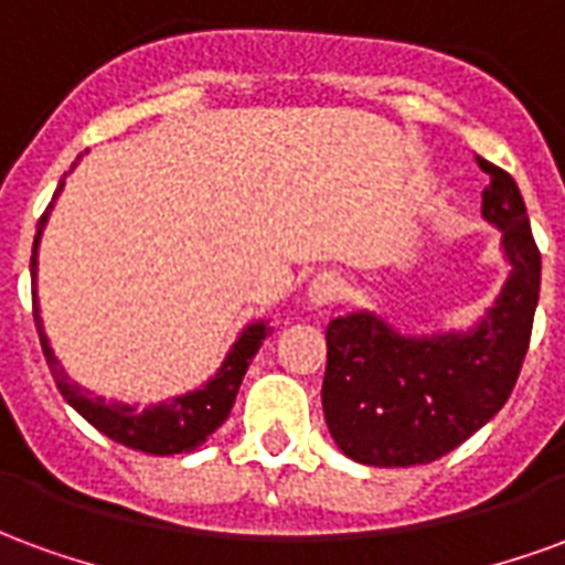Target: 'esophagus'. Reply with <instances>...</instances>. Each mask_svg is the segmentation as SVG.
Listing matches in <instances>:
<instances>
[{"instance_id": "obj_1", "label": "esophagus", "mask_w": 565, "mask_h": 565, "mask_svg": "<svg viewBox=\"0 0 565 565\" xmlns=\"http://www.w3.org/2000/svg\"><path fill=\"white\" fill-rule=\"evenodd\" d=\"M339 294V281L332 278V275H318L315 281L308 284V302L315 308L330 306L332 299Z\"/></svg>"}]
</instances>
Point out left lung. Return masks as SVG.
Returning <instances> with one entry per match:
<instances>
[{"mask_svg": "<svg viewBox=\"0 0 565 565\" xmlns=\"http://www.w3.org/2000/svg\"><path fill=\"white\" fill-rule=\"evenodd\" d=\"M481 217L499 230L509 278L466 330L399 332L356 308L327 327L323 417L344 457L363 466H420L462 445L509 403L530 348L542 254L514 178L490 162Z\"/></svg>", "mask_w": 565, "mask_h": 565, "instance_id": "1", "label": "left lung"}]
</instances>
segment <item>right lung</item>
<instances>
[{
	"label": "right lung",
	"instance_id": "1",
	"mask_svg": "<svg viewBox=\"0 0 565 565\" xmlns=\"http://www.w3.org/2000/svg\"><path fill=\"white\" fill-rule=\"evenodd\" d=\"M75 166H78V162H72V169H75ZM63 184H66V174H63V181L56 186L54 202L56 196L63 193ZM54 202H51L47 211L42 214L39 233H35V242H32V281L39 278V242H42V233L44 226H47V217H51ZM32 318H35L39 339H42L44 360H47V366H51V375H54L56 387L63 393V399H66L87 424L96 426V429L105 433L108 438H115V441H120V445H127V448L132 450L157 454V457H172V454H190V450H196L199 445L230 417L235 393L242 387V379H245L247 366H250V360L257 356L263 339L269 335V323H266V320L247 323L245 330L238 332V339H235L233 348H230V354L223 356L221 369H217L202 387L181 393V396H172V399H162V403H153L148 405V408H139V405L117 403V399L96 396V393H90L87 387H81L78 381L68 379L66 369L60 366L54 348H51L47 332H44L39 290H32Z\"/></svg>",
	"mask_w": 565,
	"mask_h": 565
}]
</instances>
